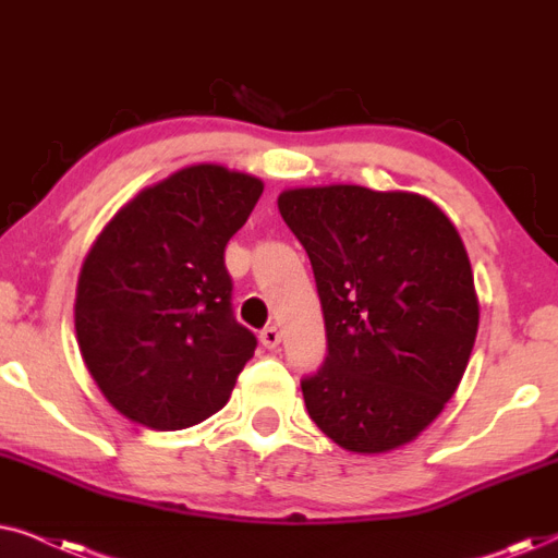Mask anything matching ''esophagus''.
Masks as SVG:
<instances>
[{
    "label": "esophagus",
    "mask_w": 558,
    "mask_h": 558,
    "mask_svg": "<svg viewBox=\"0 0 558 558\" xmlns=\"http://www.w3.org/2000/svg\"><path fill=\"white\" fill-rule=\"evenodd\" d=\"M259 341H263V347L267 349H275L280 344V329L278 326H265L263 331H259Z\"/></svg>",
    "instance_id": "1"
}]
</instances>
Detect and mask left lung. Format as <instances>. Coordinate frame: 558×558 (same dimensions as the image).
<instances>
[{
    "instance_id": "obj_1",
    "label": "left lung",
    "mask_w": 558,
    "mask_h": 558,
    "mask_svg": "<svg viewBox=\"0 0 558 558\" xmlns=\"http://www.w3.org/2000/svg\"><path fill=\"white\" fill-rule=\"evenodd\" d=\"M278 209L308 252L329 341L301 383L311 421L354 454L403 447L454 396L477 337L462 236L411 191L311 185Z\"/></svg>"
}]
</instances>
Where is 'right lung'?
Segmentation results:
<instances>
[{
  "mask_svg": "<svg viewBox=\"0 0 558 558\" xmlns=\"http://www.w3.org/2000/svg\"><path fill=\"white\" fill-rule=\"evenodd\" d=\"M263 189L198 162L140 191L96 236L78 275L76 339L124 418L178 430L227 405L257 339L232 316L225 247Z\"/></svg>",
  "mask_w": 558,
  "mask_h": 558,
  "instance_id": "add662e5",
  "label": "right lung"
}]
</instances>
